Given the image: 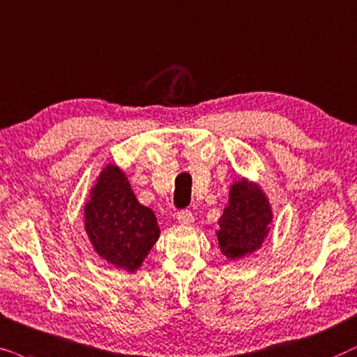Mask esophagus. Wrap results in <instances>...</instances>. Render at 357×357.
Here are the masks:
<instances>
[{
	"label": "esophagus",
	"instance_id": "obj_1",
	"mask_svg": "<svg viewBox=\"0 0 357 357\" xmlns=\"http://www.w3.org/2000/svg\"><path fill=\"white\" fill-rule=\"evenodd\" d=\"M176 218H178V222H181V223H192L194 222V215L189 211H186V208L176 213Z\"/></svg>",
	"mask_w": 357,
	"mask_h": 357
}]
</instances>
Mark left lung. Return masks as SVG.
<instances>
[{"label": "left lung", "instance_id": "1", "mask_svg": "<svg viewBox=\"0 0 357 357\" xmlns=\"http://www.w3.org/2000/svg\"><path fill=\"white\" fill-rule=\"evenodd\" d=\"M273 218L269 202L263 191L241 179L230 189V201L223 211L220 230L217 231L218 246L228 259H240L263 245L269 234Z\"/></svg>", "mask_w": 357, "mask_h": 357}]
</instances>
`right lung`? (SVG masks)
Returning a JSON list of instances; mask_svg holds the SVG:
<instances>
[{"mask_svg": "<svg viewBox=\"0 0 357 357\" xmlns=\"http://www.w3.org/2000/svg\"><path fill=\"white\" fill-rule=\"evenodd\" d=\"M84 227L96 253L129 273L140 268L160 228L151 208L137 201L117 166L102 169L84 206Z\"/></svg>", "mask_w": 357, "mask_h": 357, "instance_id": "obj_1", "label": "right lung"}]
</instances>
